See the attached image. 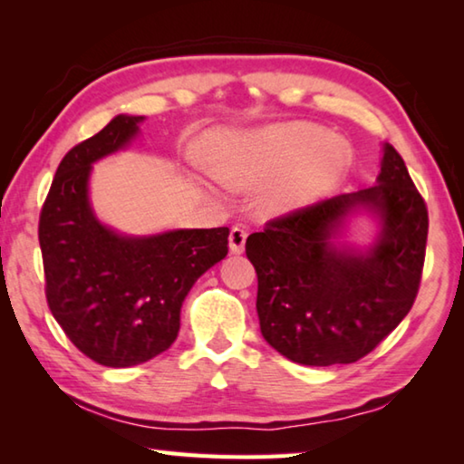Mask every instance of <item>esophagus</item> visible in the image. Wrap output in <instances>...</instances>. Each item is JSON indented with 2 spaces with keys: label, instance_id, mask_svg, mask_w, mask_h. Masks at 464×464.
I'll return each mask as SVG.
<instances>
[{
  "label": "esophagus",
  "instance_id": "esophagus-1",
  "mask_svg": "<svg viewBox=\"0 0 464 464\" xmlns=\"http://www.w3.org/2000/svg\"><path fill=\"white\" fill-rule=\"evenodd\" d=\"M246 239H247V231L243 227H233L229 233V249L233 254H241L246 249Z\"/></svg>",
  "mask_w": 464,
  "mask_h": 464
}]
</instances>
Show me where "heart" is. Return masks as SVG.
<instances>
[{
  "mask_svg": "<svg viewBox=\"0 0 464 464\" xmlns=\"http://www.w3.org/2000/svg\"><path fill=\"white\" fill-rule=\"evenodd\" d=\"M348 147L311 124H282L251 135L225 139L210 160V174L225 186L264 182L257 207L266 215H285L324 198L348 168Z\"/></svg>",
  "mask_w": 464,
  "mask_h": 464,
  "instance_id": "1",
  "label": "heart"
}]
</instances>
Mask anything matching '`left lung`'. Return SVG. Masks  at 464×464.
Returning <instances> with one entry per match:
<instances>
[{
	"mask_svg": "<svg viewBox=\"0 0 464 464\" xmlns=\"http://www.w3.org/2000/svg\"><path fill=\"white\" fill-rule=\"evenodd\" d=\"M382 151L374 186L274 218L246 241L257 274L264 340L296 364L364 358L401 324L418 296L428 208L395 147ZM356 209L380 218V235L366 250L334 241Z\"/></svg>",
	"mask_w": 464,
	"mask_h": 464,
	"instance_id": "left-lung-1",
	"label": "left lung"
}]
</instances>
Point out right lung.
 Instances as JSON below:
<instances>
[{
    "instance_id": "add662e5",
    "label": "right lung",
    "mask_w": 464,
    "mask_h": 464,
    "mask_svg": "<svg viewBox=\"0 0 464 464\" xmlns=\"http://www.w3.org/2000/svg\"><path fill=\"white\" fill-rule=\"evenodd\" d=\"M145 116L119 114L59 163L38 221L46 303L73 345L110 368L143 364L179 332L186 295L229 251V229L116 233L90 204L92 166L139 135Z\"/></svg>"
}]
</instances>
